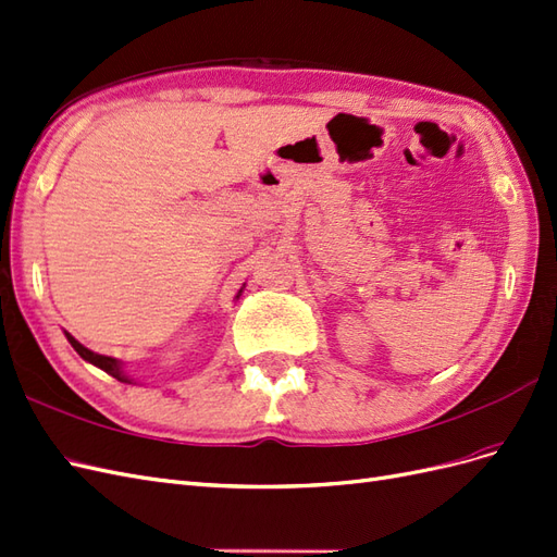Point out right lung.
<instances>
[{
	"label": "right lung",
	"mask_w": 557,
	"mask_h": 557,
	"mask_svg": "<svg viewBox=\"0 0 557 557\" xmlns=\"http://www.w3.org/2000/svg\"><path fill=\"white\" fill-rule=\"evenodd\" d=\"M239 295H242V290H239ZM239 295H237V297H239ZM64 334H66V342H70V344L74 346V350L78 352V356H81L83 360H88L90 364H95V367H99V369H104L107 374H111V376H113V379H117V381L132 383V379H129V376H125V372H123L121 360L109 358V356H99V352H92L90 348H86L83 344H78L70 332H64Z\"/></svg>",
	"instance_id": "1"
}]
</instances>
